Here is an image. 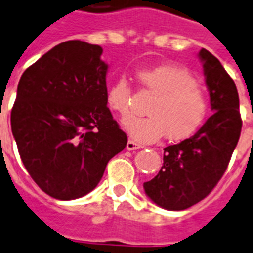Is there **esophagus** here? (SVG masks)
Wrapping results in <instances>:
<instances>
[{
	"label": "esophagus",
	"instance_id": "obj_1",
	"mask_svg": "<svg viewBox=\"0 0 253 253\" xmlns=\"http://www.w3.org/2000/svg\"><path fill=\"white\" fill-rule=\"evenodd\" d=\"M143 146L139 145V143H137V142L134 141H130L129 139L128 143H126V150H129V151H131V150H138V149H142Z\"/></svg>",
	"mask_w": 253,
	"mask_h": 253
}]
</instances>
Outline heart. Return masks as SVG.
Returning <instances> with one entry per match:
<instances>
[{
  "instance_id": "1",
  "label": "heart",
  "mask_w": 253,
  "mask_h": 253,
  "mask_svg": "<svg viewBox=\"0 0 253 253\" xmlns=\"http://www.w3.org/2000/svg\"><path fill=\"white\" fill-rule=\"evenodd\" d=\"M142 87L154 93L147 104L146 118L124 120V129L131 138L142 143H152L163 135L179 141L193 135L206 120L208 98L197 77L177 66L152 67L135 72ZM131 87L120 77L108 87L106 102L108 108L125 118L130 111Z\"/></svg>"
}]
</instances>
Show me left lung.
I'll list each match as a JSON object with an SVG mask.
<instances>
[{
    "mask_svg": "<svg viewBox=\"0 0 253 253\" xmlns=\"http://www.w3.org/2000/svg\"><path fill=\"white\" fill-rule=\"evenodd\" d=\"M199 58L213 115L193 137L166 147L162 169L143 183L146 195L169 211L186 210L213 190L224 176L241 137L235 83L208 50H200Z\"/></svg>",
    "mask_w": 253,
    "mask_h": 253,
    "instance_id": "obj_1",
    "label": "left lung"
}]
</instances>
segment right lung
Returning a JSON list of instances; mask_svg holds the SVG:
<instances>
[{
    "label": "right lung",
    "mask_w": 253,
    "mask_h": 253,
    "mask_svg": "<svg viewBox=\"0 0 253 253\" xmlns=\"http://www.w3.org/2000/svg\"><path fill=\"white\" fill-rule=\"evenodd\" d=\"M102 53L99 45L66 41L29 66L18 84L12 135L29 176L55 199L90 193L128 142L107 107Z\"/></svg>",
    "instance_id": "add662e5"
}]
</instances>
